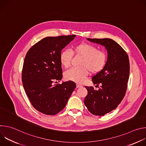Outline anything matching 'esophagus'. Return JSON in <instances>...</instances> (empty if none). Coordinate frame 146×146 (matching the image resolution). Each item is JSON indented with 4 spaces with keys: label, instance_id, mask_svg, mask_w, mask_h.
<instances>
[{
    "label": "esophagus",
    "instance_id": "1",
    "mask_svg": "<svg viewBox=\"0 0 146 146\" xmlns=\"http://www.w3.org/2000/svg\"><path fill=\"white\" fill-rule=\"evenodd\" d=\"M77 88H80L81 87H82L81 86V85H80V84H77Z\"/></svg>",
    "mask_w": 146,
    "mask_h": 146
}]
</instances>
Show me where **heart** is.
<instances>
[{
	"label": "heart",
	"mask_w": 146,
	"mask_h": 146,
	"mask_svg": "<svg viewBox=\"0 0 146 146\" xmlns=\"http://www.w3.org/2000/svg\"><path fill=\"white\" fill-rule=\"evenodd\" d=\"M73 52L83 57L81 68H71L65 73V77L68 80L74 81L81 83L85 80L89 72L97 73L105 67L108 55L103 50H97V47L86 43L76 45L73 47ZM73 54L69 49L62 50L59 55V60L61 65L68 68L71 64Z\"/></svg>",
	"instance_id": "1"
}]
</instances>
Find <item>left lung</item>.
I'll return each mask as SVG.
<instances>
[{
    "instance_id": "1",
    "label": "left lung",
    "mask_w": 146,
    "mask_h": 146,
    "mask_svg": "<svg viewBox=\"0 0 146 146\" xmlns=\"http://www.w3.org/2000/svg\"><path fill=\"white\" fill-rule=\"evenodd\" d=\"M92 43L100 44L108 51V60L104 68L92 77L94 84L100 88L86 87L88 94L84 104L95 115H104L115 109L123 99L129 76V60L124 50L111 38H90Z\"/></svg>"
}]
</instances>
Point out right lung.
<instances>
[{"label":"right lung","instance_id":"right-lung-1","mask_svg":"<svg viewBox=\"0 0 146 146\" xmlns=\"http://www.w3.org/2000/svg\"><path fill=\"white\" fill-rule=\"evenodd\" d=\"M76 35L47 37L28 51L24 62L22 81L33 106L46 115H55L63 110L73 91L75 82L61 80L62 70L59 55Z\"/></svg>","mask_w":146,"mask_h":146}]
</instances>
